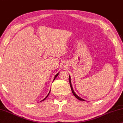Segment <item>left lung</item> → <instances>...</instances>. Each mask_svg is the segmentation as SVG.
Segmentation results:
<instances>
[{"label":"left lung","mask_w":123,"mask_h":123,"mask_svg":"<svg viewBox=\"0 0 123 123\" xmlns=\"http://www.w3.org/2000/svg\"><path fill=\"white\" fill-rule=\"evenodd\" d=\"M71 78H70V77L69 76V81H70V86H71V90H72V93L74 94V95L78 99H79V100H82V101H84V99H81V98H80V97H78V96L77 95V94L74 93V90H73V88H72V85H71V79H70Z\"/></svg>","instance_id":"obj_1"}]
</instances>
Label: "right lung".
Segmentation results:
<instances>
[{
	"mask_svg": "<svg viewBox=\"0 0 123 123\" xmlns=\"http://www.w3.org/2000/svg\"><path fill=\"white\" fill-rule=\"evenodd\" d=\"M58 74H59V73H58V74H56V75H55V78H54V80H55V78H56V77H57L58 76ZM49 92H50V91H49ZM49 94H47V96L46 97H45V98L44 99H43V100H42V101H43V100H45V99H46V98L47 97H48V96L49 95Z\"/></svg>",
	"mask_w": 123,
	"mask_h": 123,
	"instance_id": "right-lung-1",
	"label": "right lung"
}]
</instances>
